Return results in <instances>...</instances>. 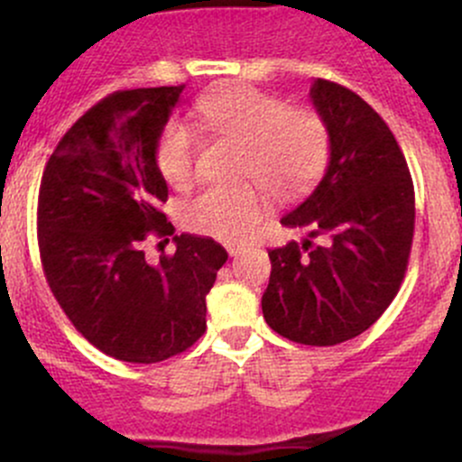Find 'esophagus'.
Masks as SVG:
<instances>
[{
    "label": "esophagus",
    "mask_w": 462,
    "mask_h": 462,
    "mask_svg": "<svg viewBox=\"0 0 462 462\" xmlns=\"http://www.w3.org/2000/svg\"><path fill=\"white\" fill-rule=\"evenodd\" d=\"M242 254V249H237V246H229V255L231 258H237V255Z\"/></svg>",
    "instance_id": "esophagus-1"
}]
</instances>
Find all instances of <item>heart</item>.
I'll return each mask as SVG.
<instances>
[{"label": "heart", "instance_id": "heart-1", "mask_svg": "<svg viewBox=\"0 0 462 462\" xmlns=\"http://www.w3.org/2000/svg\"><path fill=\"white\" fill-rule=\"evenodd\" d=\"M196 117L216 135L245 144V178L264 182L278 198L307 191L329 160V131L318 113L289 108L275 95L254 87H229L207 95L196 104ZM198 140L182 122L164 126L155 162L169 187L184 191L196 180ZM269 198L263 184L236 189H207L191 199L184 222L191 231L240 245L263 222Z\"/></svg>", "mask_w": 462, "mask_h": 462}]
</instances>
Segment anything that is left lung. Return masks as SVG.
Wrapping results in <instances>:
<instances>
[{
	"mask_svg": "<svg viewBox=\"0 0 462 462\" xmlns=\"http://www.w3.org/2000/svg\"><path fill=\"white\" fill-rule=\"evenodd\" d=\"M309 97L329 131V164L280 222L325 236L327 245L304 240L269 251L263 313L289 340L331 346L367 331L396 298L416 207L405 155L383 117L327 79H316Z\"/></svg>",
	"mask_w": 462,
	"mask_h": 462,
	"instance_id": "obj_1",
	"label": "left lung"
}]
</instances>
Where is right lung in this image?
<instances>
[{
    "label": "right lung",
    "mask_w": 462,
    "mask_h": 462,
    "mask_svg": "<svg viewBox=\"0 0 462 462\" xmlns=\"http://www.w3.org/2000/svg\"><path fill=\"white\" fill-rule=\"evenodd\" d=\"M182 87L117 90L66 131L42 175L37 240L55 300L90 345L151 365L187 351L207 329V293L225 246L174 236L176 254L143 258L149 236L175 229L155 149Z\"/></svg>",
    "instance_id": "add662e5"
}]
</instances>
